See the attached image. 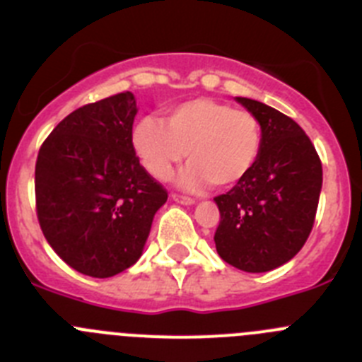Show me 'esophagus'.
<instances>
[{
	"instance_id": "1",
	"label": "esophagus",
	"mask_w": 362,
	"mask_h": 362,
	"mask_svg": "<svg viewBox=\"0 0 362 362\" xmlns=\"http://www.w3.org/2000/svg\"><path fill=\"white\" fill-rule=\"evenodd\" d=\"M171 198H173L175 202H178V204H184V205L194 204V200H192L191 197H185V194H178V192H171Z\"/></svg>"
}]
</instances>
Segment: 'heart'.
<instances>
[{
	"instance_id": "heart-1",
	"label": "heart",
	"mask_w": 362,
	"mask_h": 362,
	"mask_svg": "<svg viewBox=\"0 0 362 362\" xmlns=\"http://www.w3.org/2000/svg\"><path fill=\"white\" fill-rule=\"evenodd\" d=\"M132 146L144 170L168 180L187 157L182 184L230 187L250 173L261 150L257 117L211 98H197L171 107L164 123L143 117L132 130Z\"/></svg>"
}]
</instances>
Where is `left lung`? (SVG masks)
Instances as JSON below:
<instances>
[{
    "mask_svg": "<svg viewBox=\"0 0 362 362\" xmlns=\"http://www.w3.org/2000/svg\"><path fill=\"white\" fill-rule=\"evenodd\" d=\"M261 124V150L250 173L214 198L219 257L248 273L291 261L313 230L323 171L316 148L296 121L273 107L235 98Z\"/></svg>",
    "mask_w": 362,
    "mask_h": 362,
    "instance_id": "1",
    "label": "left lung"
}]
</instances>
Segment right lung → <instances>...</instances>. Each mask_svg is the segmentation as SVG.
Instances as JSON below:
<instances>
[{
	"mask_svg": "<svg viewBox=\"0 0 362 362\" xmlns=\"http://www.w3.org/2000/svg\"><path fill=\"white\" fill-rule=\"evenodd\" d=\"M134 94H114L64 117L35 162L40 230L66 264L94 279L130 268L143 253L168 191L132 146Z\"/></svg>",
	"mask_w": 362,
	"mask_h": 362,
	"instance_id": "right-lung-1",
	"label": "right lung"
}]
</instances>
